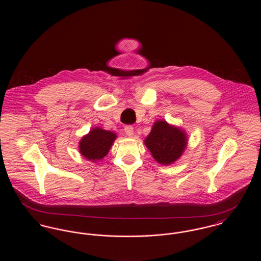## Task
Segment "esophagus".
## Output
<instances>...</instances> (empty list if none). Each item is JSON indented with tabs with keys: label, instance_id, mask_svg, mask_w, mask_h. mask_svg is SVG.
Masks as SVG:
<instances>
[{
	"label": "esophagus",
	"instance_id": "obj_1",
	"mask_svg": "<svg viewBox=\"0 0 261 261\" xmlns=\"http://www.w3.org/2000/svg\"><path fill=\"white\" fill-rule=\"evenodd\" d=\"M125 134L128 137H132L134 135V128L132 125H125L124 126Z\"/></svg>",
	"mask_w": 261,
	"mask_h": 261
}]
</instances>
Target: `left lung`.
<instances>
[{
    "instance_id": "obj_1",
    "label": "left lung",
    "mask_w": 261,
    "mask_h": 261,
    "mask_svg": "<svg viewBox=\"0 0 261 261\" xmlns=\"http://www.w3.org/2000/svg\"><path fill=\"white\" fill-rule=\"evenodd\" d=\"M186 144V135L183 131L162 120L154 123L151 132L145 140V145L153 159L164 165L171 164L179 159Z\"/></svg>"
}]
</instances>
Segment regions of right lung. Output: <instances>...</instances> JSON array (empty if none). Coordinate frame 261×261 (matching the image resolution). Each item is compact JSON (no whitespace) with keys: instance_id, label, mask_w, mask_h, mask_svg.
<instances>
[{"instance_id":"1","label":"right lung","mask_w":261,"mask_h":261,"mask_svg":"<svg viewBox=\"0 0 261 261\" xmlns=\"http://www.w3.org/2000/svg\"><path fill=\"white\" fill-rule=\"evenodd\" d=\"M115 138L116 135L111 131L94 128L80 141V152L89 161H99L108 154Z\"/></svg>"}]
</instances>
